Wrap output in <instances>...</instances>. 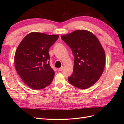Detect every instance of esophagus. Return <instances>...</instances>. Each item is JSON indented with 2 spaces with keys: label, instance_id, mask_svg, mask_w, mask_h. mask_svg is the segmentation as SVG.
I'll use <instances>...</instances> for the list:
<instances>
[{
  "label": "esophagus",
  "instance_id": "obj_1",
  "mask_svg": "<svg viewBox=\"0 0 124 124\" xmlns=\"http://www.w3.org/2000/svg\"><path fill=\"white\" fill-rule=\"evenodd\" d=\"M62 70H63V67H62L61 68H60L58 69V71H62Z\"/></svg>",
  "mask_w": 124,
  "mask_h": 124
}]
</instances>
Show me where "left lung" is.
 Returning a JSON list of instances; mask_svg holds the SVG:
<instances>
[{"label":"left lung","instance_id":"obj_1","mask_svg":"<svg viewBox=\"0 0 124 124\" xmlns=\"http://www.w3.org/2000/svg\"><path fill=\"white\" fill-rule=\"evenodd\" d=\"M61 38L74 55L73 73L68 78L69 83L80 89L90 87L99 79L105 66V52L99 41L85 30H77Z\"/></svg>","mask_w":124,"mask_h":124}]
</instances>
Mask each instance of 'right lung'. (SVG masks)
<instances>
[{"label":"right lung","mask_w":124,"mask_h":124,"mask_svg":"<svg viewBox=\"0 0 124 124\" xmlns=\"http://www.w3.org/2000/svg\"><path fill=\"white\" fill-rule=\"evenodd\" d=\"M59 38L32 32L22 40L14 56L15 67L24 83L33 89L39 90L49 85L55 72L50 65L48 50Z\"/></svg>","instance_id":"1"}]
</instances>
